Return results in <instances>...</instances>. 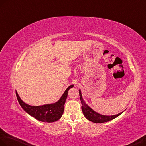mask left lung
I'll use <instances>...</instances> for the list:
<instances>
[{
	"mask_svg": "<svg viewBox=\"0 0 146 146\" xmlns=\"http://www.w3.org/2000/svg\"><path fill=\"white\" fill-rule=\"evenodd\" d=\"M79 94H80V98L81 104H82V106H81V110H82L83 113L86 119L91 122H93V123H105V122H108V121L114 119V118L119 116L120 114L123 113H120L119 114L114 115V116H104V115L98 114L96 113V112L93 111L91 108H90L85 103V102H84L83 99L82 98V95H81V93L80 90L79 91Z\"/></svg>",
	"mask_w": 146,
	"mask_h": 146,
	"instance_id": "obj_1",
	"label": "left lung"
}]
</instances>
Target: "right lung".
<instances>
[{
    "label": "right lung",
    "mask_w": 146,
    "mask_h": 146,
    "mask_svg": "<svg viewBox=\"0 0 146 146\" xmlns=\"http://www.w3.org/2000/svg\"><path fill=\"white\" fill-rule=\"evenodd\" d=\"M74 85H70L64 92L62 96L56 103L53 104H45L43 106H33L27 104L20 99L18 93L16 91V96L19 103L23 110L26 111L30 116L35 117L36 119L46 123H53L60 119L62 117L65 108V101L68 96V91L73 87Z\"/></svg>",
    "instance_id": "obj_1"
}]
</instances>
